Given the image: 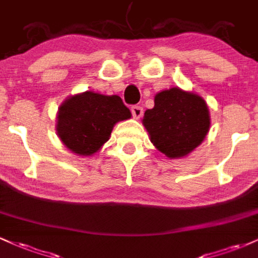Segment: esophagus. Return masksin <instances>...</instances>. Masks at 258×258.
Returning <instances> with one entry per match:
<instances>
[{
  "instance_id": "1",
  "label": "esophagus",
  "mask_w": 258,
  "mask_h": 258,
  "mask_svg": "<svg viewBox=\"0 0 258 258\" xmlns=\"http://www.w3.org/2000/svg\"><path fill=\"white\" fill-rule=\"evenodd\" d=\"M131 112H132L133 117L138 120V119H141L142 115H143V108L139 105H133L131 108Z\"/></svg>"
}]
</instances>
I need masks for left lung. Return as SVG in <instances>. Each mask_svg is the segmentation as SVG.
Here are the masks:
<instances>
[{"mask_svg": "<svg viewBox=\"0 0 258 258\" xmlns=\"http://www.w3.org/2000/svg\"><path fill=\"white\" fill-rule=\"evenodd\" d=\"M154 147L168 159H180L203 143L211 126L205 99L171 87L155 94L154 108L142 120Z\"/></svg>", "mask_w": 258, "mask_h": 258, "instance_id": "8db88e82", "label": "left lung"}]
</instances>
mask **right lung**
I'll list each match as a JSON object with an SVG mask.
<instances>
[{
  "mask_svg": "<svg viewBox=\"0 0 258 258\" xmlns=\"http://www.w3.org/2000/svg\"><path fill=\"white\" fill-rule=\"evenodd\" d=\"M119 96L93 91L68 97L58 108L55 131L61 143L76 155L91 156L110 138L114 126L131 119Z\"/></svg>",
  "mask_w": 258,
  "mask_h": 258,
  "instance_id": "obj_1",
  "label": "right lung"
}]
</instances>
